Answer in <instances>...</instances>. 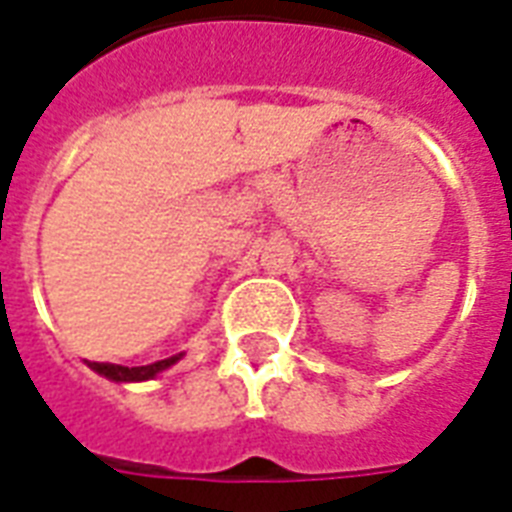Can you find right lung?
<instances>
[{
    "instance_id": "1",
    "label": "right lung",
    "mask_w": 512,
    "mask_h": 512,
    "mask_svg": "<svg viewBox=\"0 0 512 512\" xmlns=\"http://www.w3.org/2000/svg\"><path fill=\"white\" fill-rule=\"evenodd\" d=\"M166 365H169V362H166ZM155 370H161V365H155ZM150 376H155V373H150ZM109 378H112V381H128L126 376H123V378H120V376H109ZM142 378H147V376H142ZM142 378H136V381H142ZM131 381H134V378H131Z\"/></svg>"
}]
</instances>
